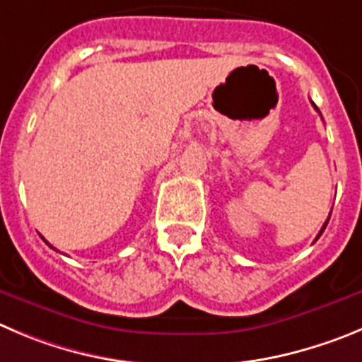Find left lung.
<instances>
[{
  "instance_id": "left-lung-1",
  "label": "left lung",
  "mask_w": 362,
  "mask_h": 362,
  "mask_svg": "<svg viewBox=\"0 0 362 362\" xmlns=\"http://www.w3.org/2000/svg\"><path fill=\"white\" fill-rule=\"evenodd\" d=\"M314 109H316V107H314ZM316 110H318V109H316ZM330 212H332V211H330ZM329 219H330V216H329V218H327V221H325V225H323V228H322V230H320L318 238H320V235H322V234H323V230H325V227H327V223H329ZM318 238H316V239H318Z\"/></svg>"
}]
</instances>
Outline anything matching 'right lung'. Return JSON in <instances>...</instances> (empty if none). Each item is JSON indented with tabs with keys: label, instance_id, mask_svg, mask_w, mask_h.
<instances>
[{
	"label": "right lung",
	"instance_id": "right-lung-1",
	"mask_svg": "<svg viewBox=\"0 0 362 362\" xmlns=\"http://www.w3.org/2000/svg\"><path fill=\"white\" fill-rule=\"evenodd\" d=\"M44 239V238H42ZM44 243H46V245H48V246H52V245H49V243L48 241H46V239H44ZM52 248H53V246H52Z\"/></svg>",
	"mask_w": 362,
	"mask_h": 362
}]
</instances>
